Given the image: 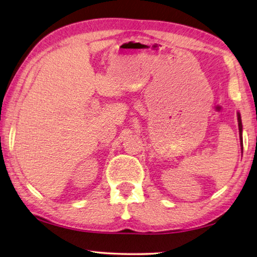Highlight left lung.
<instances>
[{
    "mask_svg": "<svg viewBox=\"0 0 257 257\" xmlns=\"http://www.w3.org/2000/svg\"><path fill=\"white\" fill-rule=\"evenodd\" d=\"M237 119H238V129H239V139H240V146H241V153H242V124H241V118L239 112H237Z\"/></svg>",
    "mask_w": 257,
    "mask_h": 257,
    "instance_id": "obj_1",
    "label": "left lung"
}]
</instances>
